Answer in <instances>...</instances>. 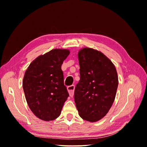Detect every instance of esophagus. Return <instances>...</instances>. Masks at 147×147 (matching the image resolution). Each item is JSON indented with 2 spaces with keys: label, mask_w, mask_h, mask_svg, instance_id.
Returning a JSON list of instances; mask_svg holds the SVG:
<instances>
[{
  "label": "esophagus",
  "mask_w": 147,
  "mask_h": 147,
  "mask_svg": "<svg viewBox=\"0 0 147 147\" xmlns=\"http://www.w3.org/2000/svg\"><path fill=\"white\" fill-rule=\"evenodd\" d=\"M67 90L69 91V95L71 97H73L74 95V85H71V86H69L67 87Z\"/></svg>",
  "instance_id": "esophagus-1"
}]
</instances>
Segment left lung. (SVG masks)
Masks as SVG:
<instances>
[{
  "label": "left lung",
  "mask_w": 147,
  "mask_h": 147,
  "mask_svg": "<svg viewBox=\"0 0 147 147\" xmlns=\"http://www.w3.org/2000/svg\"><path fill=\"white\" fill-rule=\"evenodd\" d=\"M78 57L80 81L74 89L76 107L83 119L99 121L114 102L118 86L117 71L105 55L92 48H83Z\"/></svg>",
  "instance_id": "obj_1"
}]
</instances>
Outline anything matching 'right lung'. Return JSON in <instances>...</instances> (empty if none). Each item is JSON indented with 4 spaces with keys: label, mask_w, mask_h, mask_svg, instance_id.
I'll list each match as a JSON object with an SVG mask.
<instances>
[{
    "label": "right lung",
    "mask_w": 147,
    "mask_h": 147,
    "mask_svg": "<svg viewBox=\"0 0 147 147\" xmlns=\"http://www.w3.org/2000/svg\"><path fill=\"white\" fill-rule=\"evenodd\" d=\"M69 53L68 49H52L33 61L25 72L26 100L34 114L43 121L57 119L69 96L61 70Z\"/></svg>",
    "instance_id": "obj_1"
}]
</instances>
